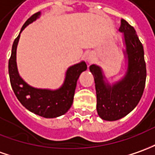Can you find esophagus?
I'll return each instance as SVG.
<instances>
[{"instance_id": "1", "label": "esophagus", "mask_w": 155, "mask_h": 155, "mask_svg": "<svg viewBox=\"0 0 155 155\" xmlns=\"http://www.w3.org/2000/svg\"><path fill=\"white\" fill-rule=\"evenodd\" d=\"M93 60H94V56L92 53H88V54H86V61L88 63V64H91L93 62Z\"/></svg>"}]
</instances>
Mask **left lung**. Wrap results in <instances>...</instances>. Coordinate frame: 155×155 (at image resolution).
<instances>
[{
    "label": "left lung",
    "instance_id": "left-lung-1",
    "mask_svg": "<svg viewBox=\"0 0 155 155\" xmlns=\"http://www.w3.org/2000/svg\"><path fill=\"white\" fill-rule=\"evenodd\" d=\"M123 33V51L126 62L125 75L109 83L103 69L96 64L90 66L94 76L97 93V111L101 119L108 121L118 120L130 113L143 96L146 82V64L143 47L136 30L125 19L119 29Z\"/></svg>",
    "mask_w": 155,
    "mask_h": 155
}]
</instances>
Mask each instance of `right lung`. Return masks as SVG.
I'll use <instances>...</instances> for the list:
<instances>
[{"label": "right lung", "mask_w": 155, "mask_h": 155, "mask_svg": "<svg viewBox=\"0 0 155 155\" xmlns=\"http://www.w3.org/2000/svg\"><path fill=\"white\" fill-rule=\"evenodd\" d=\"M38 12L32 15L23 25L18 36L12 47L11 58L8 62V73L12 90L21 104L29 111L44 118H56L68 112L72 106L74 91L81 74L86 71L87 65L81 61L68 68L63 85L55 90L35 88L29 86L20 76L17 66V47L20 34L30 24L40 18Z\"/></svg>", "instance_id": "1"}]
</instances>
